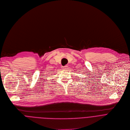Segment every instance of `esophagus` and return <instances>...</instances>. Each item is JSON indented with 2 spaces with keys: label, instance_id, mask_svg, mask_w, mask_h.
Instances as JSON below:
<instances>
[{
  "label": "esophagus",
  "instance_id": "esophagus-1",
  "mask_svg": "<svg viewBox=\"0 0 130 130\" xmlns=\"http://www.w3.org/2000/svg\"><path fill=\"white\" fill-rule=\"evenodd\" d=\"M68 69V67L67 66H64L63 67V70H67Z\"/></svg>",
  "mask_w": 130,
  "mask_h": 130
}]
</instances>
